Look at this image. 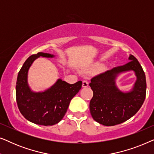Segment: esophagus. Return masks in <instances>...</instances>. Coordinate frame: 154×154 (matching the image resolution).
Listing matches in <instances>:
<instances>
[{"mask_svg":"<svg viewBox=\"0 0 154 154\" xmlns=\"http://www.w3.org/2000/svg\"><path fill=\"white\" fill-rule=\"evenodd\" d=\"M88 82L86 81V80H83V84H82V85H83V88H86L88 86Z\"/></svg>","mask_w":154,"mask_h":154,"instance_id":"34e87169","label":"esophagus"}]
</instances>
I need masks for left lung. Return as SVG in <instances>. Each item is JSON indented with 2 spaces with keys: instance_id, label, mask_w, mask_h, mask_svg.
I'll return each mask as SVG.
<instances>
[{
  "instance_id": "1",
  "label": "left lung",
  "mask_w": 154,
  "mask_h": 154,
  "mask_svg": "<svg viewBox=\"0 0 154 154\" xmlns=\"http://www.w3.org/2000/svg\"><path fill=\"white\" fill-rule=\"evenodd\" d=\"M129 62L123 66L96 75L89 85L93 91L90 102L92 117L97 123L106 126L122 123L133 116L142 106L146 97L145 73L138 60L130 54ZM133 70L137 81L130 92L123 93L115 85L120 73Z\"/></svg>"
}]
</instances>
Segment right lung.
<instances>
[{
    "label": "right lung",
    "mask_w": 154,
    "mask_h": 154,
    "mask_svg": "<svg viewBox=\"0 0 154 154\" xmlns=\"http://www.w3.org/2000/svg\"><path fill=\"white\" fill-rule=\"evenodd\" d=\"M54 55L38 52L29 57L19 71L16 83V100L19 110L26 120L38 125H53L64 116L69 103L81 89L82 81L69 84L58 79L44 92H33L28 84V71L35 59Z\"/></svg>",
    "instance_id": "1"
}]
</instances>
